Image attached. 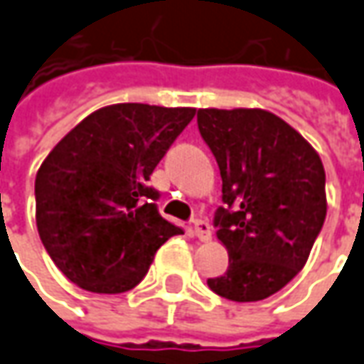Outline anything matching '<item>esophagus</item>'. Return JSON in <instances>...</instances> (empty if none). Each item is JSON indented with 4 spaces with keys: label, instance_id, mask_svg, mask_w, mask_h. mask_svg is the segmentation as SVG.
Here are the masks:
<instances>
[{
    "label": "esophagus",
    "instance_id": "obj_1",
    "mask_svg": "<svg viewBox=\"0 0 364 364\" xmlns=\"http://www.w3.org/2000/svg\"><path fill=\"white\" fill-rule=\"evenodd\" d=\"M194 234H196V238L202 240V242H208L212 238V230H210V224L206 220H196L194 222Z\"/></svg>",
    "mask_w": 364,
    "mask_h": 364
}]
</instances>
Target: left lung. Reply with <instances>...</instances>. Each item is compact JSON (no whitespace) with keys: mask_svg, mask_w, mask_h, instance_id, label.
Here are the masks:
<instances>
[{"mask_svg":"<svg viewBox=\"0 0 364 364\" xmlns=\"http://www.w3.org/2000/svg\"><path fill=\"white\" fill-rule=\"evenodd\" d=\"M198 130L222 176L214 226L228 270L208 279L234 302L268 299L306 264L326 216L321 156L277 114L260 108H202Z\"/></svg>","mask_w":364,"mask_h":364,"instance_id":"obj_1","label":"left lung"}]
</instances>
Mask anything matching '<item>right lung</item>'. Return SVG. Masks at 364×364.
<instances>
[{"mask_svg": "<svg viewBox=\"0 0 364 364\" xmlns=\"http://www.w3.org/2000/svg\"><path fill=\"white\" fill-rule=\"evenodd\" d=\"M196 108L114 104L84 118L41 162L36 224L48 255L80 289L119 294L146 277L154 255L182 230L148 188L154 168Z\"/></svg>", "mask_w": 364, "mask_h": 364, "instance_id": "obj_1", "label": "right lung"}]
</instances>
